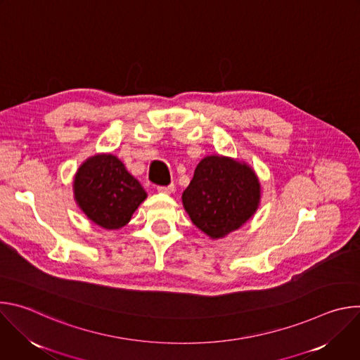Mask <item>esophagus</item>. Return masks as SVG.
<instances>
[{
  "label": "esophagus",
  "instance_id": "34e87169",
  "mask_svg": "<svg viewBox=\"0 0 360 360\" xmlns=\"http://www.w3.org/2000/svg\"><path fill=\"white\" fill-rule=\"evenodd\" d=\"M175 191L174 185H168V186H158V192L161 193H172Z\"/></svg>",
  "mask_w": 360,
  "mask_h": 360
}]
</instances>
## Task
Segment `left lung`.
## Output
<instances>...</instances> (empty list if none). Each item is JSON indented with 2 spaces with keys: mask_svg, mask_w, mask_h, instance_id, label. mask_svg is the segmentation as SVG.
<instances>
[{
  "mask_svg": "<svg viewBox=\"0 0 360 360\" xmlns=\"http://www.w3.org/2000/svg\"><path fill=\"white\" fill-rule=\"evenodd\" d=\"M261 184L245 162L205 157L182 193L184 208L196 228L219 239L239 229L259 207Z\"/></svg>",
  "mask_w": 360,
  "mask_h": 360,
  "instance_id": "1",
  "label": "left lung"
}]
</instances>
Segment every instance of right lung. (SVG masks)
Segmentation results:
<instances>
[{
  "mask_svg": "<svg viewBox=\"0 0 360 360\" xmlns=\"http://www.w3.org/2000/svg\"><path fill=\"white\" fill-rule=\"evenodd\" d=\"M74 196L94 224L104 229H120L129 222L146 192L115 155L101 153L78 168Z\"/></svg>",
  "mask_w": 360,
  "mask_h": 360,
  "instance_id": "1",
  "label": "right lung"
}]
</instances>
